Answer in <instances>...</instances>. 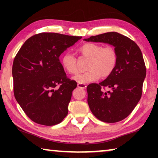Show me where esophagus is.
I'll list each match as a JSON object with an SVG mask.
<instances>
[{"label": "esophagus", "mask_w": 158, "mask_h": 158, "mask_svg": "<svg viewBox=\"0 0 158 158\" xmlns=\"http://www.w3.org/2000/svg\"><path fill=\"white\" fill-rule=\"evenodd\" d=\"M77 87L81 88H83V89H85L86 87H87V85H86V84L77 83Z\"/></svg>", "instance_id": "1"}]
</instances>
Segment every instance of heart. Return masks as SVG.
I'll return each instance as SVG.
<instances>
[{"instance_id":"b5f03b06","label":"heart","mask_w":158,"mask_h":158,"mask_svg":"<svg viewBox=\"0 0 158 158\" xmlns=\"http://www.w3.org/2000/svg\"><path fill=\"white\" fill-rule=\"evenodd\" d=\"M81 57L88 58L86 72L73 77L79 83H85L109 77L118 63V54L112 46L103 47L98 43H85L77 49ZM62 68L70 75L77 73V59L73 54L64 52L60 58Z\"/></svg>"}]
</instances>
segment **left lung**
I'll return each mask as SVG.
<instances>
[{
  "label": "left lung",
  "instance_id": "1",
  "mask_svg": "<svg viewBox=\"0 0 158 158\" xmlns=\"http://www.w3.org/2000/svg\"><path fill=\"white\" fill-rule=\"evenodd\" d=\"M87 42H104L115 47L118 63L113 73L99 84L88 85V103L93 114L103 122L115 123L127 118L139 102L146 76L142 52L133 40L117 32L92 36ZM109 88L106 92L103 89Z\"/></svg>",
  "mask_w": 158,
  "mask_h": 158
}]
</instances>
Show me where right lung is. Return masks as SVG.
I'll use <instances>...</instances> for the list:
<instances>
[{"mask_svg": "<svg viewBox=\"0 0 158 158\" xmlns=\"http://www.w3.org/2000/svg\"><path fill=\"white\" fill-rule=\"evenodd\" d=\"M81 38L42 32L28 39L16 54L12 67L14 96L35 123L52 126L68 115L77 83L67 76L59 57Z\"/></svg>", "mask_w": 158, "mask_h": 158, "instance_id": "add662e5", "label": "right lung"}]
</instances>
